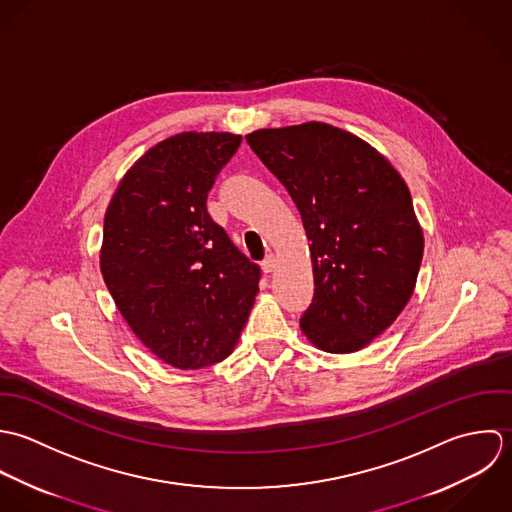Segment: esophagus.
I'll use <instances>...</instances> for the list:
<instances>
[{
    "label": "esophagus",
    "mask_w": 512,
    "mask_h": 512,
    "mask_svg": "<svg viewBox=\"0 0 512 512\" xmlns=\"http://www.w3.org/2000/svg\"><path fill=\"white\" fill-rule=\"evenodd\" d=\"M275 267H277V259H275V255H267V257L263 259V263H261L263 273H273V271H275Z\"/></svg>",
    "instance_id": "obj_1"
}]
</instances>
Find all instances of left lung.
<instances>
[{
  "label": "left lung",
  "instance_id": "left-lung-1",
  "mask_svg": "<svg viewBox=\"0 0 512 512\" xmlns=\"http://www.w3.org/2000/svg\"><path fill=\"white\" fill-rule=\"evenodd\" d=\"M297 205L314 297L301 328L332 354L370 344L408 305L423 233L408 186L368 142L324 122L245 136Z\"/></svg>",
  "mask_w": 512,
  "mask_h": 512
}]
</instances>
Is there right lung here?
<instances>
[{"instance_id":"1","label":"right lung","mask_w":512,"mask_h":512,"mask_svg":"<svg viewBox=\"0 0 512 512\" xmlns=\"http://www.w3.org/2000/svg\"><path fill=\"white\" fill-rule=\"evenodd\" d=\"M239 144L229 132L166 138L126 172L104 215V283L132 332L174 368L227 358L259 291V265L205 207Z\"/></svg>"}]
</instances>
